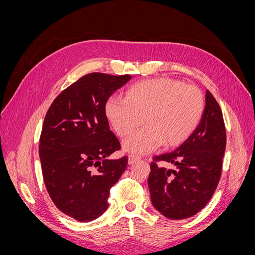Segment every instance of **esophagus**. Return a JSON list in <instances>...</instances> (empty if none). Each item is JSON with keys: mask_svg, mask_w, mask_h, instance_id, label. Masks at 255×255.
Listing matches in <instances>:
<instances>
[{"mask_svg": "<svg viewBox=\"0 0 255 255\" xmlns=\"http://www.w3.org/2000/svg\"><path fill=\"white\" fill-rule=\"evenodd\" d=\"M140 159V157L139 156H136V155H129L128 156V164L129 165H133V164H135L136 161H138Z\"/></svg>", "mask_w": 255, "mask_h": 255, "instance_id": "1", "label": "esophagus"}]
</instances>
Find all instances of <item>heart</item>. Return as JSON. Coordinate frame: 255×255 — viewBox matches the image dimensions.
Segmentation results:
<instances>
[{
    "label": "heart",
    "mask_w": 255,
    "mask_h": 255,
    "mask_svg": "<svg viewBox=\"0 0 255 255\" xmlns=\"http://www.w3.org/2000/svg\"><path fill=\"white\" fill-rule=\"evenodd\" d=\"M107 120L118 136L123 137L125 151L146 154L165 143L175 146L195 132L204 112L202 92L191 85L168 79L138 82L128 87L125 99L112 97L104 107Z\"/></svg>",
    "instance_id": "1"
}]
</instances>
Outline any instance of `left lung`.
<instances>
[{"instance_id":"8db88e82","label":"left lung","mask_w":255,"mask_h":255,"mask_svg":"<svg viewBox=\"0 0 255 255\" xmlns=\"http://www.w3.org/2000/svg\"><path fill=\"white\" fill-rule=\"evenodd\" d=\"M226 144L222 112L206 90L205 109L195 132L173 152L153 157L148 179L153 206L172 220L189 218L201 211L217 188ZM160 161L176 169L159 167Z\"/></svg>"}]
</instances>
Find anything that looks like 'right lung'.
Wrapping results in <instances>:
<instances>
[{
  "instance_id": "obj_1",
  "label": "right lung",
  "mask_w": 255,
  "mask_h": 255,
  "mask_svg": "<svg viewBox=\"0 0 255 255\" xmlns=\"http://www.w3.org/2000/svg\"><path fill=\"white\" fill-rule=\"evenodd\" d=\"M132 76L89 73L56 97L45 115L39 157L45 187L60 212L78 221L100 217L109 207L110 190L128 166L104 107Z\"/></svg>"
}]
</instances>
